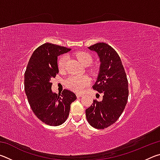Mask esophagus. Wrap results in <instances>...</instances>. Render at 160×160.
I'll return each instance as SVG.
<instances>
[{"mask_svg": "<svg viewBox=\"0 0 160 160\" xmlns=\"http://www.w3.org/2000/svg\"><path fill=\"white\" fill-rule=\"evenodd\" d=\"M82 95H83V94H80V93H77L76 94L77 97H81Z\"/></svg>", "mask_w": 160, "mask_h": 160, "instance_id": "obj_1", "label": "esophagus"}]
</instances>
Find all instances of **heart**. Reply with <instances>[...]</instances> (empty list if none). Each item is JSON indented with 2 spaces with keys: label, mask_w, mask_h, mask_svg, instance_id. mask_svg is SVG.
Wrapping results in <instances>:
<instances>
[{
  "label": "heart",
  "mask_w": 160,
  "mask_h": 160,
  "mask_svg": "<svg viewBox=\"0 0 160 160\" xmlns=\"http://www.w3.org/2000/svg\"><path fill=\"white\" fill-rule=\"evenodd\" d=\"M75 56L83 66H88L92 63L93 58L91 54L86 51H79L76 53ZM67 57L63 56L59 58L58 62V68L61 70H63L66 68ZM90 71L94 73L95 72L94 69H91ZM90 83V79L86 75H71L66 80V85L68 88L76 92H80L83 89Z\"/></svg>",
  "instance_id": "b5f03b06"
}]
</instances>
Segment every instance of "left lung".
<instances>
[{
	"instance_id": "left-lung-1",
	"label": "left lung",
	"mask_w": 160,
	"mask_h": 160,
	"mask_svg": "<svg viewBox=\"0 0 160 160\" xmlns=\"http://www.w3.org/2000/svg\"><path fill=\"white\" fill-rule=\"evenodd\" d=\"M88 48L97 53L99 72L92 88L103 93L102 102L93 100L85 110L88 123L104 129L114 123L123 113L128 97V83L122 62L117 52L106 43H97Z\"/></svg>"
}]
</instances>
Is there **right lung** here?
Listing matches in <instances>:
<instances>
[{
	"mask_svg": "<svg viewBox=\"0 0 160 160\" xmlns=\"http://www.w3.org/2000/svg\"><path fill=\"white\" fill-rule=\"evenodd\" d=\"M70 48L45 43L35 50L25 72V90L37 117L47 125L57 126L66 121L76 95L68 90L61 94L51 90V79L58 73L57 59Z\"/></svg>",
	"mask_w": 160,
	"mask_h": 160,
	"instance_id": "1",
	"label": "right lung"
}]
</instances>
